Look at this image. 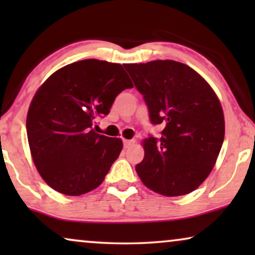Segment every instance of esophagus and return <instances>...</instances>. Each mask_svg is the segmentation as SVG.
Returning a JSON list of instances; mask_svg holds the SVG:
<instances>
[{"instance_id":"esophagus-1","label":"esophagus","mask_w":255,"mask_h":255,"mask_svg":"<svg viewBox=\"0 0 255 255\" xmlns=\"http://www.w3.org/2000/svg\"><path fill=\"white\" fill-rule=\"evenodd\" d=\"M123 144H124V148H128L130 146L134 144V140H132V139H124Z\"/></svg>"}]
</instances>
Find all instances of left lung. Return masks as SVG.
Segmentation results:
<instances>
[{
	"mask_svg": "<svg viewBox=\"0 0 255 255\" xmlns=\"http://www.w3.org/2000/svg\"><path fill=\"white\" fill-rule=\"evenodd\" d=\"M144 96L159 139L148 137L135 166L141 182L165 196L194 191L214 168L225 133L224 114L209 83L189 66L174 60L127 64Z\"/></svg>",
	"mask_w": 255,
	"mask_h": 255,
	"instance_id": "obj_1",
	"label": "left lung"
}]
</instances>
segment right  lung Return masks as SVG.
Segmentation results:
<instances>
[{"mask_svg": "<svg viewBox=\"0 0 255 255\" xmlns=\"http://www.w3.org/2000/svg\"><path fill=\"white\" fill-rule=\"evenodd\" d=\"M132 87L123 66L96 59L65 66L40 86L27 111L26 132L34 165L48 186L79 196L103 182L123 142L96 133L93 125Z\"/></svg>", "mask_w": 255, "mask_h": 255, "instance_id": "obj_1", "label": "right lung"}]
</instances>
